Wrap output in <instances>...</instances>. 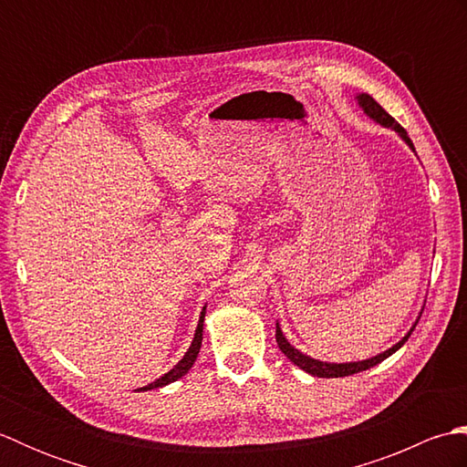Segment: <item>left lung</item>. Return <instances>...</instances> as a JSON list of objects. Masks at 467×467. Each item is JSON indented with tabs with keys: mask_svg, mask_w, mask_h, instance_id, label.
I'll use <instances>...</instances> for the list:
<instances>
[{
	"mask_svg": "<svg viewBox=\"0 0 467 467\" xmlns=\"http://www.w3.org/2000/svg\"><path fill=\"white\" fill-rule=\"evenodd\" d=\"M357 100H359V106L363 108L367 116L373 118L375 122H379V124H383V126H387V128H393V130L398 132V134L403 138V140L410 144L411 150H415L411 140H410L408 132H405L403 128L400 126V122L395 120L393 116L387 114V112L383 110V108H381L379 104H377L369 94H359V96H357ZM415 325H418V323H415ZM413 329H415V327H411V331H413ZM411 331H410L408 335H405L398 345H393L391 349H387V351H383V353H379V355H375V357H371V359L357 361V363H323V361L311 359V357L303 355L299 349H295V347L285 339V335H283V331H281L279 323H276V333H275V337H276V345H279V349L285 353L286 359H291L296 367H301L303 371L311 373V375H315V377H347V375L359 373V371H365V369H371L373 365H377V363H381L383 359H387V357L393 355L405 341L410 339Z\"/></svg>",
	"mask_w": 467,
	"mask_h": 467,
	"instance_id": "obj_1",
	"label": "left lung"
}]
</instances>
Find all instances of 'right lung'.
<instances>
[{
  "instance_id": "obj_1",
  "label": "right lung",
  "mask_w": 467,
  "mask_h": 467,
  "mask_svg": "<svg viewBox=\"0 0 467 467\" xmlns=\"http://www.w3.org/2000/svg\"><path fill=\"white\" fill-rule=\"evenodd\" d=\"M204 313H206V306H204L202 313H201V319H198V327H196V333H194V339H192L191 349L186 351V355L182 357L181 361H178V365H174V367H172L171 371L164 373V375L161 377V379H156L154 383L146 385V387H140V391L156 389V387H164V385H168V383H172V381H176V379H181L182 375H186V373H188V369H191V367L194 365L196 357H198V351H201V345H202V323H204Z\"/></svg>"
}]
</instances>
